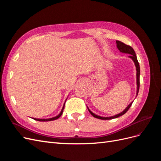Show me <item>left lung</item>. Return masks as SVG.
<instances>
[{
    "label": "left lung",
    "mask_w": 161,
    "mask_h": 161,
    "mask_svg": "<svg viewBox=\"0 0 161 161\" xmlns=\"http://www.w3.org/2000/svg\"><path fill=\"white\" fill-rule=\"evenodd\" d=\"M116 43H117V47H118V50L121 52H123V53H129L130 54L129 56V57L131 58V60H132L134 62L136 68V79H137V92H136V95H138V91H139V88H140V65H139V63L138 62L137 60V57H136V53L134 50V49L131 46H128V45H126L124 43L121 42L120 41H116ZM133 102H131L130 103V105H128V106L121 113L118 114V115H115L114 116H111V117H109V118H105V117H101L99 115H97L95 114L92 113L91 111H90V109L88 108L89 111L90 112V114L94 117V118H96L97 119H114V118H118V117L124 114H125L126 112L128 111V110L130 109V108L131 107V104H132Z\"/></svg>",
    "instance_id": "8db88e82"
}]
</instances>
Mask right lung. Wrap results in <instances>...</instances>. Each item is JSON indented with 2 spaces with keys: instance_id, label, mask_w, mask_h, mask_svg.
Listing matches in <instances>:
<instances>
[{
  "instance_id": "right-lung-1",
  "label": "right lung",
  "mask_w": 161,
  "mask_h": 161,
  "mask_svg": "<svg viewBox=\"0 0 161 161\" xmlns=\"http://www.w3.org/2000/svg\"><path fill=\"white\" fill-rule=\"evenodd\" d=\"M64 105H65V103L64 104V106H63V108L62 109V111H61V112L60 113V114L58 115H57V116H56V117H54V118H49V119H36V118H33V119H34L35 120H37V121H53V120L57 119L59 118L62 115L63 110H64Z\"/></svg>"
}]
</instances>
